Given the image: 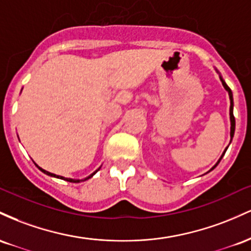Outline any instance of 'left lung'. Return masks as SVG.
<instances>
[{"label": "left lung", "instance_id": "1", "mask_svg": "<svg viewBox=\"0 0 251 251\" xmlns=\"http://www.w3.org/2000/svg\"><path fill=\"white\" fill-rule=\"evenodd\" d=\"M217 71V70H216ZM218 72V71H217ZM219 73V72H218ZM219 78H221V81H222V84H223V86H224V89L226 90L227 91V94H229V98H230V123H231V128H230V137H231V140H230V143H231V141H232V137H233V134H235V117H233V98H232V92H231V89L229 88V86L226 85V83H225L224 81V79L223 78H222V75H219ZM226 149H227V147L225 148V151H223V154H222V156L219 157V160L218 161H217V163L215 166H213L212 168H211L210 171H212V170H215V168L217 167V165H218L219 162H221V160H222V157L224 156V154H225V151H226ZM209 171V172H210Z\"/></svg>", "mask_w": 251, "mask_h": 251}]
</instances>
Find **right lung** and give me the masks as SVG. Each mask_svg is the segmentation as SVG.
I'll use <instances>...</instances> for the list:
<instances>
[{
  "label": "right lung",
  "mask_w": 251,
  "mask_h": 251,
  "mask_svg": "<svg viewBox=\"0 0 251 251\" xmlns=\"http://www.w3.org/2000/svg\"><path fill=\"white\" fill-rule=\"evenodd\" d=\"M35 166H36V167H38V168H39V170H40V171L42 172V173L47 174V176H54V178H58V179H63V180H66V181H70V182H80V181H85V180H88V179H90V178H92V176H95V174H96V173H97V172L100 170V168H98V170H97V171H95V172H94V173H92V174H90V176H86V178H85V179H71V178H64V176H57V174H53V173H50V172H47V171L42 170V168H41V167H39V166H38V165H36V163H35Z\"/></svg>",
  "instance_id": "obj_1"
}]
</instances>
